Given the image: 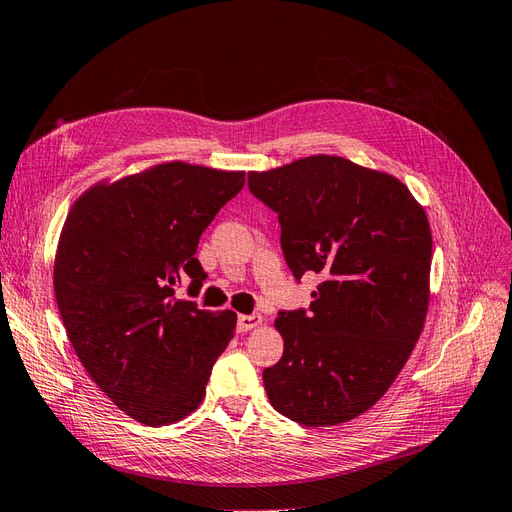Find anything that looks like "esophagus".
Segmentation results:
<instances>
[{
    "mask_svg": "<svg viewBox=\"0 0 512 512\" xmlns=\"http://www.w3.org/2000/svg\"><path fill=\"white\" fill-rule=\"evenodd\" d=\"M261 323V315H240L238 317V332H249Z\"/></svg>",
    "mask_w": 512,
    "mask_h": 512,
    "instance_id": "1",
    "label": "esophagus"
}]
</instances>
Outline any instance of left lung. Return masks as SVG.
Returning a JSON list of instances; mask_svg holds the SVG:
<instances>
[{
	"label": "left lung",
	"mask_w": 512,
	"mask_h": 512,
	"mask_svg": "<svg viewBox=\"0 0 512 512\" xmlns=\"http://www.w3.org/2000/svg\"><path fill=\"white\" fill-rule=\"evenodd\" d=\"M249 191L278 214L293 278L321 274L308 308L278 312L285 351L263 370L268 400L300 425L351 421L383 398L419 340L430 223L398 178L342 157L249 172Z\"/></svg>",
	"instance_id": "left-lung-1"
}]
</instances>
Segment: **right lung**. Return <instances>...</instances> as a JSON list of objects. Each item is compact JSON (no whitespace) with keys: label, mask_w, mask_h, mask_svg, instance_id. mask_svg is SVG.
Listing matches in <instances>:
<instances>
[{"label":"right lung","mask_w":512,"mask_h":512,"mask_svg":"<svg viewBox=\"0 0 512 512\" xmlns=\"http://www.w3.org/2000/svg\"><path fill=\"white\" fill-rule=\"evenodd\" d=\"M244 172L161 163L93 187L65 219L55 298L82 366L144 425L187 417L206 395L214 361L234 338L232 310H200L206 272L197 242L240 193Z\"/></svg>","instance_id":"1"}]
</instances>
